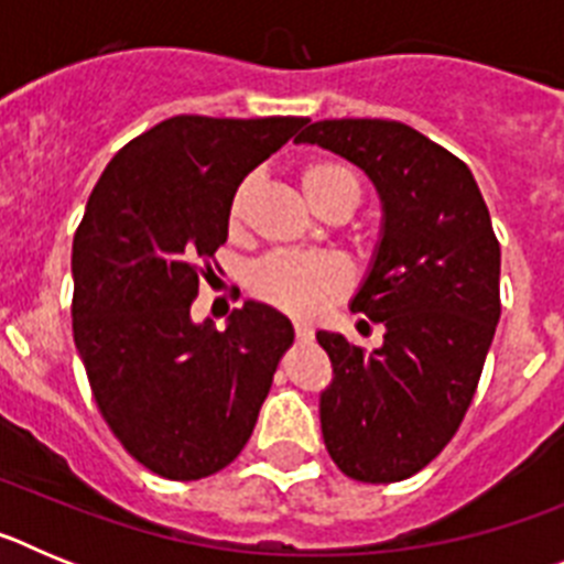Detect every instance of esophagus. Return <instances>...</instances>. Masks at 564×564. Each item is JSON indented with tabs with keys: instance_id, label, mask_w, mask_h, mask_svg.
Returning a JSON list of instances; mask_svg holds the SVG:
<instances>
[{
	"instance_id": "1",
	"label": "esophagus",
	"mask_w": 564,
	"mask_h": 564,
	"mask_svg": "<svg viewBox=\"0 0 564 564\" xmlns=\"http://www.w3.org/2000/svg\"><path fill=\"white\" fill-rule=\"evenodd\" d=\"M293 330H296L299 341H311L313 338V327L305 325V322H296V327H293Z\"/></svg>"
}]
</instances>
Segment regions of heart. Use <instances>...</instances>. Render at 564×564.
Returning <instances> with one entry per match:
<instances>
[{
    "label": "heart",
    "mask_w": 564,
    "mask_h": 564,
    "mask_svg": "<svg viewBox=\"0 0 564 564\" xmlns=\"http://www.w3.org/2000/svg\"><path fill=\"white\" fill-rule=\"evenodd\" d=\"M299 181L305 188L307 200L316 212L330 206H344L347 212L361 200V181L347 163L341 161H311L302 166ZM253 181H242L231 200V228L242 223L246 203L251 197ZM350 268L330 253H299L279 251L257 262L248 279L253 296L296 318H316L341 299L350 288Z\"/></svg>",
    "instance_id": "heart-1"
}]
</instances>
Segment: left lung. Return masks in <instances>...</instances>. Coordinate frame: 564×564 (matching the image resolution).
I'll return each mask as SVG.
<instances>
[{"label": "left lung", "instance_id": "8db88e82", "mask_svg": "<svg viewBox=\"0 0 564 564\" xmlns=\"http://www.w3.org/2000/svg\"><path fill=\"white\" fill-rule=\"evenodd\" d=\"M296 143L356 163L381 197V239L352 311L383 325L364 352L318 330L333 381L318 398L333 463L398 482L435 460L475 398L500 322V242L466 163L401 121H316Z\"/></svg>", "mask_w": 564, "mask_h": 564}]
</instances>
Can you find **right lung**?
<instances>
[{
  "label": "right lung",
  "mask_w": 564,
  "mask_h": 564,
  "mask_svg": "<svg viewBox=\"0 0 564 564\" xmlns=\"http://www.w3.org/2000/svg\"><path fill=\"white\" fill-rule=\"evenodd\" d=\"M307 118L174 115L104 169L73 239V338L98 410L138 463L200 480L242 452L293 325L262 302L197 325L234 192Z\"/></svg>",
  "instance_id": "right-lung-1"
}]
</instances>
